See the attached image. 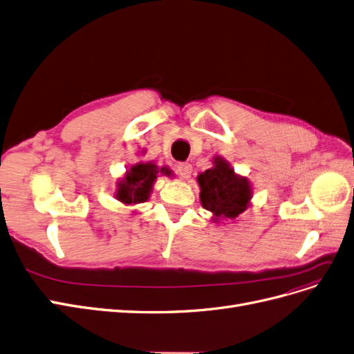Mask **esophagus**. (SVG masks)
Wrapping results in <instances>:
<instances>
[{
  "instance_id": "1",
  "label": "esophagus",
  "mask_w": 354,
  "mask_h": 354,
  "mask_svg": "<svg viewBox=\"0 0 354 354\" xmlns=\"http://www.w3.org/2000/svg\"><path fill=\"white\" fill-rule=\"evenodd\" d=\"M177 171H178V174H180L181 178L187 180L190 177V174H192V165L187 164V162H180L177 165Z\"/></svg>"
}]
</instances>
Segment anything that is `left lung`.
I'll use <instances>...</instances> for the list:
<instances>
[{
    "label": "left lung",
    "mask_w": 354,
    "mask_h": 354,
    "mask_svg": "<svg viewBox=\"0 0 354 354\" xmlns=\"http://www.w3.org/2000/svg\"><path fill=\"white\" fill-rule=\"evenodd\" d=\"M202 207L212 212V221L234 220L250 207L252 189L221 156L214 158V167L198 176Z\"/></svg>",
    "instance_id": "1"
}]
</instances>
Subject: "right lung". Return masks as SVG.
Segmentation results:
<instances>
[{"label":"right lung","instance_id":"obj_1","mask_svg":"<svg viewBox=\"0 0 354 354\" xmlns=\"http://www.w3.org/2000/svg\"><path fill=\"white\" fill-rule=\"evenodd\" d=\"M159 174L171 176V169L167 167H158L153 162H138L131 165L125 177L116 183L115 198L125 205L143 203L151 196L153 183Z\"/></svg>","mask_w":354,"mask_h":354}]
</instances>
